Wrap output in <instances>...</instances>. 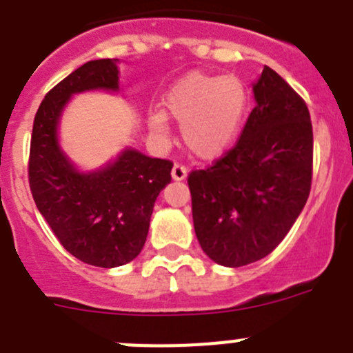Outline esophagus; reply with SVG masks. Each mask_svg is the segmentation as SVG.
<instances>
[{
  "instance_id": "34e87169",
  "label": "esophagus",
  "mask_w": 353,
  "mask_h": 353,
  "mask_svg": "<svg viewBox=\"0 0 353 353\" xmlns=\"http://www.w3.org/2000/svg\"><path fill=\"white\" fill-rule=\"evenodd\" d=\"M188 176V169L184 165H179V163H176V165L172 167V179L174 181H184Z\"/></svg>"
}]
</instances>
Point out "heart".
<instances>
[{"label": "heart", "mask_w": 353, "mask_h": 353, "mask_svg": "<svg viewBox=\"0 0 353 353\" xmlns=\"http://www.w3.org/2000/svg\"><path fill=\"white\" fill-rule=\"evenodd\" d=\"M163 110L181 123L186 150L203 160L225 154L239 139L249 111V90L239 77L193 71L177 80L163 95ZM157 137H167L169 121L161 111L148 117Z\"/></svg>", "instance_id": "heart-1"}]
</instances>
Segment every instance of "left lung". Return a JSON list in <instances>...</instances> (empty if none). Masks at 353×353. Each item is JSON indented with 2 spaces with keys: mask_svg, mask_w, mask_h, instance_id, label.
I'll return each mask as SVG.
<instances>
[{
  "mask_svg": "<svg viewBox=\"0 0 353 353\" xmlns=\"http://www.w3.org/2000/svg\"><path fill=\"white\" fill-rule=\"evenodd\" d=\"M239 143L188 177L200 247L228 268L263 259L284 240L310 195L314 132L305 101L265 65Z\"/></svg>",
  "mask_w": 353,
  "mask_h": 353,
  "instance_id": "8db88e82",
  "label": "left lung"
}]
</instances>
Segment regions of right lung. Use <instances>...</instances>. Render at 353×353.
<instances>
[{
    "instance_id": "add662e5",
    "label": "right lung",
    "mask_w": 353,
    "mask_h": 353,
    "mask_svg": "<svg viewBox=\"0 0 353 353\" xmlns=\"http://www.w3.org/2000/svg\"><path fill=\"white\" fill-rule=\"evenodd\" d=\"M120 61L99 59L55 85L36 113L29 184L39 214L68 252L87 265L117 268L143 251L157 196L172 163L123 148L108 163L83 170L62 150L61 120L72 95L120 94Z\"/></svg>"
}]
</instances>
